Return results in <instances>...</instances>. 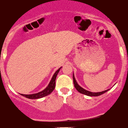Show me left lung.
<instances>
[{"label": "left lung", "mask_w": 128, "mask_h": 128, "mask_svg": "<svg viewBox=\"0 0 128 128\" xmlns=\"http://www.w3.org/2000/svg\"><path fill=\"white\" fill-rule=\"evenodd\" d=\"M72 78H73L74 85V86H75L76 88V90H78V91L79 92V93H82V94H86V95L90 96H98L101 95V94H103V93H106V92H108V90H109V89H108V90H105V91L101 92H98V93H93V92L87 91V90L84 89L83 88H82L81 86H79V85L78 84V83H77L76 80V79L74 78V74L72 75Z\"/></svg>", "instance_id": "8db88e82"}]
</instances>
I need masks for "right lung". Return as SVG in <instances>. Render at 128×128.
Listing matches in <instances>:
<instances>
[{
    "mask_svg": "<svg viewBox=\"0 0 128 128\" xmlns=\"http://www.w3.org/2000/svg\"><path fill=\"white\" fill-rule=\"evenodd\" d=\"M60 68H59V69L57 70L56 72H55L54 74V76H52V78L51 80H50V82H49L48 86L44 90L39 92V93H35V94H21L22 96H23L27 98H29V99H38V98H42V97H44L47 95H49V94H50V93L52 92L53 90H54L55 87H56V77H57V74H58Z\"/></svg>",
    "mask_w": 128,
    "mask_h": 128,
    "instance_id": "right-lung-1",
    "label": "right lung"
}]
</instances>
